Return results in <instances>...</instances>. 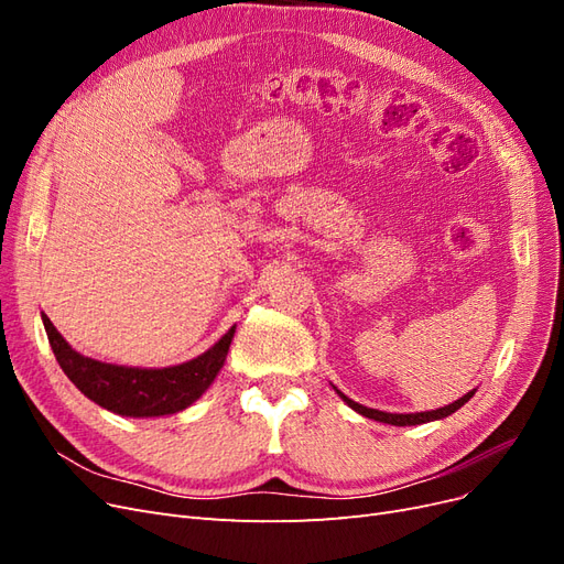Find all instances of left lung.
<instances>
[{
    "instance_id": "8db88e82",
    "label": "left lung",
    "mask_w": 564,
    "mask_h": 564,
    "mask_svg": "<svg viewBox=\"0 0 564 564\" xmlns=\"http://www.w3.org/2000/svg\"><path fill=\"white\" fill-rule=\"evenodd\" d=\"M334 390L338 392V398L344 400L350 409H355L357 414H362V416H367V419H373V421H379V423H390V425H419V423H431V421H440V419H445V416L454 414L456 409L464 406V404L475 395L477 388H473L470 392H466L464 398H458L456 402H452V404H447V406L431 409V412H414V414H390V412H381V409H371V406H365V404H357L355 400H350L348 395H344V392H340L336 386H334Z\"/></svg>"
}]
</instances>
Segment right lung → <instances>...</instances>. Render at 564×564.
Masks as SVG:
<instances>
[{"label": "right lung", "mask_w": 564, "mask_h": 564, "mask_svg": "<svg viewBox=\"0 0 564 564\" xmlns=\"http://www.w3.org/2000/svg\"><path fill=\"white\" fill-rule=\"evenodd\" d=\"M42 322L51 350H54L65 377L98 406L131 419L176 414L197 402L218 377L235 336V327H230L228 334L193 360L174 367L148 369L94 360L67 344L44 313Z\"/></svg>", "instance_id": "right-lung-1"}]
</instances>
